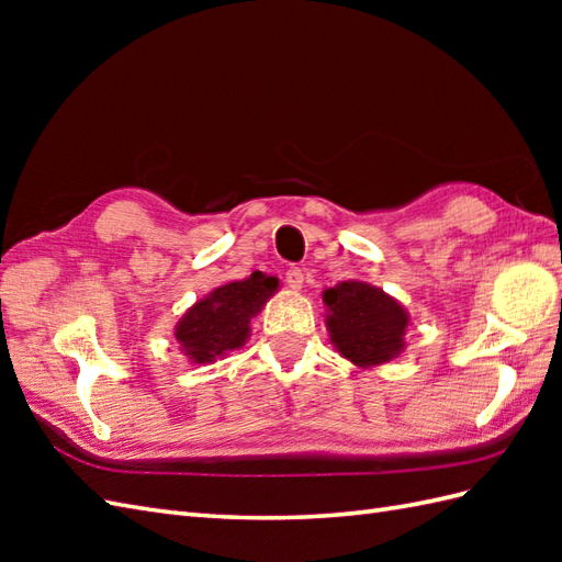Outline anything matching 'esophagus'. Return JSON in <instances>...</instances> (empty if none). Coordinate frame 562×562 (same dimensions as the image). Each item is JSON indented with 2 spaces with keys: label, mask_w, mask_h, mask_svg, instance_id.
Here are the masks:
<instances>
[{
  "label": "esophagus",
  "mask_w": 562,
  "mask_h": 562,
  "mask_svg": "<svg viewBox=\"0 0 562 562\" xmlns=\"http://www.w3.org/2000/svg\"><path fill=\"white\" fill-rule=\"evenodd\" d=\"M284 284H288L290 290H302L304 272L300 268H290L288 272H284Z\"/></svg>",
  "instance_id": "1"
}]
</instances>
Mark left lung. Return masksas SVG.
I'll return each instance as SVG.
<instances>
[{
  "label": "left lung",
  "mask_w": 562,
  "mask_h": 562,
  "mask_svg": "<svg viewBox=\"0 0 562 562\" xmlns=\"http://www.w3.org/2000/svg\"><path fill=\"white\" fill-rule=\"evenodd\" d=\"M324 304L330 342L345 360L369 369L403 352L411 316L384 290L369 282L345 280L324 290Z\"/></svg>",
  "instance_id": "1"
}]
</instances>
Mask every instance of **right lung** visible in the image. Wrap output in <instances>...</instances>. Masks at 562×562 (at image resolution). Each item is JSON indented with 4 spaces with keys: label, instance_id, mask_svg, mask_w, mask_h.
Segmentation results:
<instances>
[{
    "label": "right lung",
    "instance_id": "obj_1",
    "mask_svg": "<svg viewBox=\"0 0 562 562\" xmlns=\"http://www.w3.org/2000/svg\"><path fill=\"white\" fill-rule=\"evenodd\" d=\"M278 292V280L254 272L246 280L226 282L202 296L176 324L173 336L193 364H212L244 348L250 318Z\"/></svg>",
    "mask_w": 562,
    "mask_h": 562
}]
</instances>
